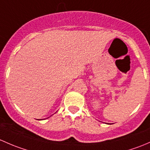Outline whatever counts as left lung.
<instances>
[{
	"label": "left lung",
	"instance_id": "1",
	"mask_svg": "<svg viewBox=\"0 0 150 150\" xmlns=\"http://www.w3.org/2000/svg\"><path fill=\"white\" fill-rule=\"evenodd\" d=\"M107 124H109V123H107Z\"/></svg>",
	"mask_w": 150,
	"mask_h": 150
}]
</instances>
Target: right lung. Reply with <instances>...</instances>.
<instances>
[{"instance_id": "obj_1", "label": "right lung", "mask_w": 150, "mask_h": 150, "mask_svg": "<svg viewBox=\"0 0 150 150\" xmlns=\"http://www.w3.org/2000/svg\"><path fill=\"white\" fill-rule=\"evenodd\" d=\"M40 120H42V119H40Z\"/></svg>"}]
</instances>
